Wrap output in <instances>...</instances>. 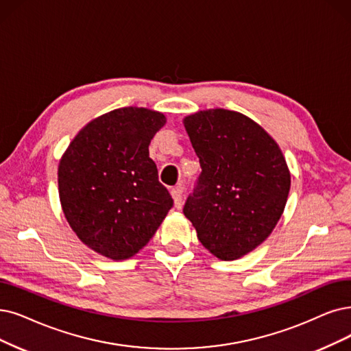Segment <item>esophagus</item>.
Here are the masks:
<instances>
[{
    "instance_id": "obj_1",
    "label": "esophagus",
    "mask_w": 351,
    "mask_h": 351,
    "mask_svg": "<svg viewBox=\"0 0 351 351\" xmlns=\"http://www.w3.org/2000/svg\"><path fill=\"white\" fill-rule=\"evenodd\" d=\"M171 195H173V199H174V206L177 208L183 207V189H181V187H174L171 190Z\"/></svg>"
}]
</instances>
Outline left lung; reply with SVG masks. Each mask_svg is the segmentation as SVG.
<instances>
[{
  "label": "left lung",
  "mask_w": 351,
  "mask_h": 351,
  "mask_svg": "<svg viewBox=\"0 0 351 351\" xmlns=\"http://www.w3.org/2000/svg\"><path fill=\"white\" fill-rule=\"evenodd\" d=\"M184 127L202 173L183 213L210 254L239 259L281 219L291 187L287 161L265 130L239 112L200 110Z\"/></svg>",
  "instance_id": "8db88e82"
}]
</instances>
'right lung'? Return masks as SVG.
I'll return each mask as SVG.
<instances>
[{
    "label": "right lung",
    "instance_id": "1",
    "mask_svg": "<svg viewBox=\"0 0 351 351\" xmlns=\"http://www.w3.org/2000/svg\"><path fill=\"white\" fill-rule=\"evenodd\" d=\"M164 123L165 117L156 110L115 109L89 122L62 157L63 213L79 239L97 254L114 261L134 256L173 207L148 151Z\"/></svg>",
    "mask_w": 351,
    "mask_h": 351
}]
</instances>
